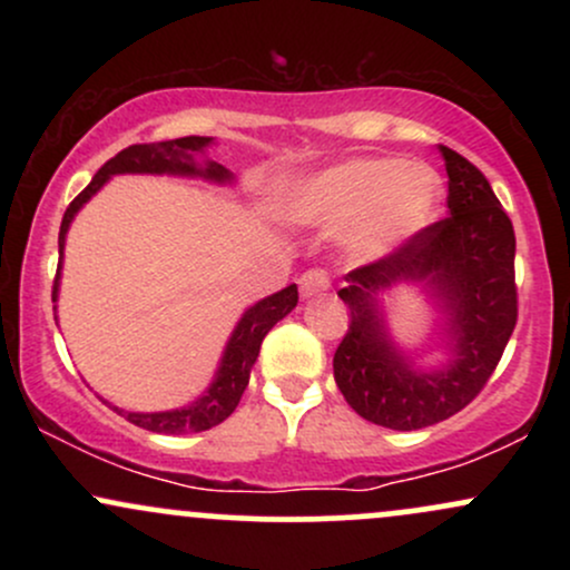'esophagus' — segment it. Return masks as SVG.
<instances>
[{
    "label": "esophagus",
    "instance_id": "esophagus-1",
    "mask_svg": "<svg viewBox=\"0 0 570 570\" xmlns=\"http://www.w3.org/2000/svg\"><path fill=\"white\" fill-rule=\"evenodd\" d=\"M330 286H332V278L324 267H311V271H305L303 276H299V294H303V297L322 294L330 289Z\"/></svg>",
    "mask_w": 570,
    "mask_h": 570
}]
</instances>
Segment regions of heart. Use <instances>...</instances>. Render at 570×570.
<instances>
[{
  "mask_svg": "<svg viewBox=\"0 0 570 570\" xmlns=\"http://www.w3.org/2000/svg\"><path fill=\"white\" fill-rule=\"evenodd\" d=\"M442 179L426 163L353 158L286 189L281 212L297 225L335 230L351 225V248L381 257L436 217Z\"/></svg>",
  "mask_w": 570,
  "mask_h": 570,
  "instance_id": "1",
  "label": "heart"
}]
</instances>
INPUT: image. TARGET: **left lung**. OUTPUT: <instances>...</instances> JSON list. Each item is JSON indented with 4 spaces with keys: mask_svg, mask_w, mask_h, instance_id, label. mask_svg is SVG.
<instances>
[{
    "mask_svg": "<svg viewBox=\"0 0 570 570\" xmlns=\"http://www.w3.org/2000/svg\"><path fill=\"white\" fill-rule=\"evenodd\" d=\"M440 149L450 176V217L351 271L337 292L351 311L332 358L340 394L362 417L396 431L434 426L474 402L517 324L512 219L474 163ZM402 277L429 279L451 311L456 353L448 371H410L384 337L376 294Z\"/></svg>",
    "mask_w": 570,
    "mask_h": 570,
    "instance_id": "8db88e82",
    "label": "left lung"
}]
</instances>
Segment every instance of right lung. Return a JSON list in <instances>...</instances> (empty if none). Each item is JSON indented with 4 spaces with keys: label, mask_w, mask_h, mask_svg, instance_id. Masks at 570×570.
<instances>
[{
    "label": "right lung",
    "mask_w": 570,
    "mask_h": 570,
    "mask_svg": "<svg viewBox=\"0 0 570 570\" xmlns=\"http://www.w3.org/2000/svg\"><path fill=\"white\" fill-rule=\"evenodd\" d=\"M212 139L206 136H185V139H171V141H153V144H130V147L117 153L112 160L104 163L98 168L90 185L77 195L75 200L69 203L67 214L61 219V233H58V254H63V240H67L69 222L75 219V214L80 212L85 200H90V195H96L98 189L104 187V181L115 174H198L206 176V179L225 181L230 179V171L219 163L208 160L206 166H195L193 155L200 153ZM58 278H61V259H58V271L53 281V303L58 294ZM299 294L297 284L286 286L271 297H265L263 303L248 307L240 318L238 326H235L230 343H227L225 356H222V364L217 370V377H214L212 389L206 391L200 399H195L193 404L181 410L171 412H126L117 410L126 421L134 423V426H141L147 431H155V434H198V431H208L219 426L225 417L233 415V410L238 407L240 396H244L248 385V372H252L254 362L259 356V345L267 332L276 326L286 313L297 305ZM56 311V307H53Z\"/></svg>",
    "instance_id": "right-lung-1"
}]
</instances>
